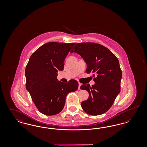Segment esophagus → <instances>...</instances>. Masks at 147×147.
<instances>
[{
    "label": "esophagus",
    "mask_w": 147,
    "mask_h": 147,
    "mask_svg": "<svg viewBox=\"0 0 147 147\" xmlns=\"http://www.w3.org/2000/svg\"><path fill=\"white\" fill-rule=\"evenodd\" d=\"M81 85H82V84L79 83V86H78V89H79V90H80V86H81Z\"/></svg>",
    "instance_id": "esophagus-1"
}]
</instances>
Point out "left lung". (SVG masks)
I'll list each match as a JSON object with an SVG mask.
<instances>
[{
    "mask_svg": "<svg viewBox=\"0 0 147 147\" xmlns=\"http://www.w3.org/2000/svg\"><path fill=\"white\" fill-rule=\"evenodd\" d=\"M84 59L86 73H92L95 84H83L81 89L88 91L87 100L82 102L85 112L92 116L107 111L120 92L122 71L117 58L105 46L92 42L78 43L71 50Z\"/></svg>",
    "mask_w": 147,
    "mask_h": 147,
    "instance_id": "1",
    "label": "left lung"
}]
</instances>
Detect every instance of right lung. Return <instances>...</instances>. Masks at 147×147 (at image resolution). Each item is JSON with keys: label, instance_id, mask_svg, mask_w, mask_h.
Wrapping results in <instances>:
<instances>
[{"label": "right lung", "instance_id": "add662e5", "mask_svg": "<svg viewBox=\"0 0 147 147\" xmlns=\"http://www.w3.org/2000/svg\"><path fill=\"white\" fill-rule=\"evenodd\" d=\"M76 43L49 42L31 56L25 69L26 88L38 110L52 116L63 110L67 94L76 91L78 82L57 81L58 70H63L64 61Z\"/></svg>", "mask_w": 147, "mask_h": 147}]
</instances>
